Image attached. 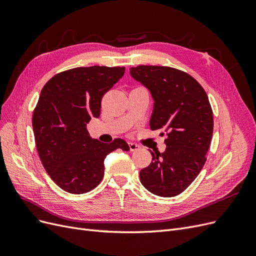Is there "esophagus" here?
<instances>
[{"label": "esophagus", "mask_w": 256, "mask_h": 256, "mask_svg": "<svg viewBox=\"0 0 256 256\" xmlns=\"http://www.w3.org/2000/svg\"><path fill=\"white\" fill-rule=\"evenodd\" d=\"M140 145L138 144H136V143H129V150H130V152H134V150H140Z\"/></svg>", "instance_id": "esophagus-1"}]
</instances>
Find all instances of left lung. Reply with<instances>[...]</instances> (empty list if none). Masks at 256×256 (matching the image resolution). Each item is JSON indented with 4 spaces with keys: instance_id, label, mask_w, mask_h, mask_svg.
Masks as SVG:
<instances>
[{
    "instance_id": "obj_1",
    "label": "left lung",
    "mask_w": 256,
    "mask_h": 256,
    "mask_svg": "<svg viewBox=\"0 0 256 256\" xmlns=\"http://www.w3.org/2000/svg\"><path fill=\"white\" fill-rule=\"evenodd\" d=\"M132 78L150 90L154 110L152 130L164 129V152L152 150L150 164L140 180L154 194L172 198L189 187L203 168L210 145L214 118L206 92L188 74L166 66L130 68Z\"/></svg>"
}]
</instances>
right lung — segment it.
<instances>
[{
	"instance_id": "right-lung-1",
	"label": "right lung",
	"mask_w": 256,
	"mask_h": 256,
	"mask_svg": "<svg viewBox=\"0 0 256 256\" xmlns=\"http://www.w3.org/2000/svg\"><path fill=\"white\" fill-rule=\"evenodd\" d=\"M124 74L125 67H78L56 74L40 92L32 120L37 152L51 180L66 192L92 190L104 177L106 154L129 150L122 138L102 143L86 128Z\"/></svg>"
}]
</instances>
